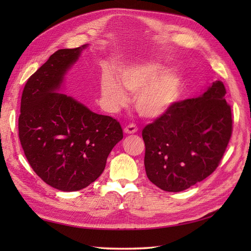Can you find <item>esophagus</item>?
<instances>
[{
  "label": "esophagus",
  "mask_w": 251,
  "mask_h": 251,
  "mask_svg": "<svg viewBox=\"0 0 251 251\" xmlns=\"http://www.w3.org/2000/svg\"><path fill=\"white\" fill-rule=\"evenodd\" d=\"M138 131V127L136 125L134 124H130L127 125L126 127H125V133L126 134H134Z\"/></svg>",
  "instance_id": "obj_1"
}]
</instances>
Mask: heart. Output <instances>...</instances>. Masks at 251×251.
<instances>
[{"instance_id": "1", "label": "heart", "mask_w": 251, "mask_h": 251, "mask_svg": "<svg viewBox=\"0 0 251 251\" xmlns=\"http://www.w3.org/2000/svg\"><path fill=\"white\" fill-rule=\"evenodd\" d=\"M154 63H146L120 71L118 81L113 75H104L100 82L102 97L112 107L126 103L123 88L136 97V109L146 118H157L170 109L181 93L182 80L176 74H165Z\"/></svg>"}]
</instances>
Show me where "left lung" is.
Instances as JSON below:
<instances>
[{
  "mask_svg": "<svg viewBox=\"0 0 251 251\" xmlns=\"http://www.w3.org/2000/svg\"><path fill=\"white\" fill-rule=\"evenodd\" d=\"M226 89L215 81L201 96L174 102L143 127L144 166L151 183L181 192L214 173L232 134Z\"/></svg>",
  "mask_w": 251,
  "mask_h": 251,
  "instance_id": "left-lung-1",
  "label": "left lung"
}]
</instances>
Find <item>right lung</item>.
I'll return each instance as SVG.
<instances>
[{"instance_id":"1","label":"right lung","mask_w":251,"mask_h":251,"mask_svg":"<svg viewBox=\"0 0 251 251\" xmlns=\"http://www.w3.org/2000/svg\"><path fill=\"white\" fill-rule=\"evenodd\" d=\"M86 47L53 53L28 78L21 100L19 137L27 160L44 182L63 192L79 191L94 182L124 137L116 119L55 92Z\"/></svg>"}]
</instances>
